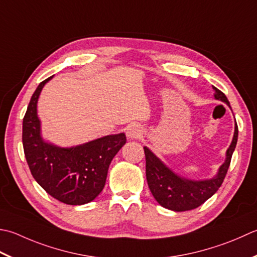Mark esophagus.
Returning a JSON list of instances; mask_svg holds the SVG:
<instances>
[{"label":"esophagus","instance_id":"obj_1","mask_svg":"<svg viewBox=\"0 0 257 257\" xmlns=\"http://www.w3.org/2000/svg\"><path fill=\"white\" fill-rule=\"evenodd\" d=\"M142 134H143L142 128H140L139 125L136 123L129 124L127 129H125V135H127V137L129 139H137L140 137V136H142Z\"/></svg>","mask_w":257,"mask_h":257}]
</instances>
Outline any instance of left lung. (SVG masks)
<instances>
[{
  "label": "left lung",
  "mask_w": 257,
  "mask_h": 257,
  "mask_svg": "<svg viewBox=\"0 0 257 257\" xmlns=\"http://www.w3.org/2000/svg\"><path fill=\"white\" fill-rule=\"evenodd\" d=\"M214 97L226 103L230 108L229 101L226 95L213 87ZM238 128L235 120V130L233 140L228 149L226 150L225 162L219 166L217 173L212 178L207 179H188L176 174L172 168H169L162 159L158 158L148 147H144L146 156V177L152 192L157 203L163 207L174 210V212H185L197 208L204 204L206 200L212 197L217 192L230 164L232 155L237 144Z\"/></svg>",
  "instance_id": "obj_1"
}]
</instances>
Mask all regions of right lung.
<instances>
[{
    "label": "right lung",
    "mask_w": 257,
    "mask_h": 257,
    "mask_svg": "<svg viewBox=\"0 0 257 257\" xmlns=\"http://www.w3.org/2000/svg\"><path fill=\"white\" fill-rule=\"evenodd\" d=\"M50 77L38 85L23 118L22 142L29 168L53 198L68 205L88 204L102 192L111 160L127 142L125 135H108L72 147H60L42 137L38 100Z\"/></svg>",
    "instance_id": "add662e5"
}]
</instances>
